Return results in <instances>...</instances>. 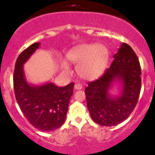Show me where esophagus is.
<instances>
[{
	"label": "esophagus",
	"instance_id": "34e87169",
	"mask_svg": "<svg viewBox=\"0 0 155 155\" xmlns=\"http://www.w3.org/2000/svg\"><path fill=\"white\" fill-rule=\"evenodd\" d=\"M74 88L76 90H81L82 89V85L81 84H75Z\"/></svg>",
	"mask_w": 155,
	"mask_h": 155
}]
</instances>
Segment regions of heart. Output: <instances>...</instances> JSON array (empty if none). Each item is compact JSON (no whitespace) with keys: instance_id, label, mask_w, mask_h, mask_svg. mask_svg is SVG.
I'll list each match as a JSON object with an SVG mask.
<instances>
[{"instance_id":"heart-1","label":"heart","mask_w":155,"mask_h":155,"mask_svg":"<svg viewBox=\"0 0 155 155\" xmlns=\"http://www.w3.org/2000/svg\"><path fill=\"white\" fill-rule=\"evenodd\" d=\"M109 57L108 48L101 44H82L74 48L67 55L71 62L77 64L76 71L79 76L87 80L96 79L103 74ZM62 67L67 72L70 71L66 61L62 62Z\"/></svg>"}]
</instances>
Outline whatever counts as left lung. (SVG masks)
<instances>
[{
    "mask_svg": "<svg viewBox=\"0 0 155 155\" xmlns=\"http://www.w3.org/2000/svg\"><path fill=\"white\" fill-rule=\"evenodd\" d=\"M110 68L85 88L87 105L92 119L101 126L112 127L125 120L135 109L141 87L140 62L132 48L122 43ZM114 82L122 85L119 96L108 93Z\"/></svg>",
    "mask_w": 155,
    "mask_h": 155,
    "instance_id": "left-lung-1",
    "label": "left lung"
}]
</instances>
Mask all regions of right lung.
<instances>
[{
  "label": "right lung",
  "instance_id": "add662e5",
  "mask_svg": "<svg viewBox=\"0 0 155 155\" xmlns=\"http://www.w3.org/2000/svg\"><path fill=\"white\" fill-rule=\"evenodd\" d=\"M40 45L35 42L20 54L15 63L13 83L15 98L28 122L38 130L51 132L59 128L65 120L74 83L59 87L52 82L33 85L26 81L23 64Z\"/></svg>",
  "mask_w": 155,
  "mask_h": 155
}]
</instances>
